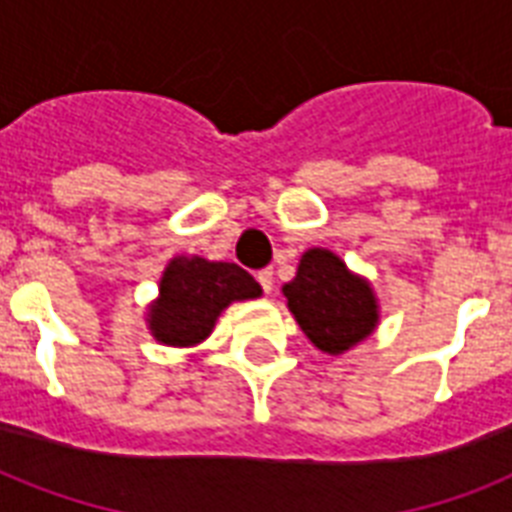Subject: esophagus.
<instances>
[{
	"label": "esophagus",
	"instance_id": "obj_1",
	"mask_svg": "<svg viewBox=\"0 0 512 512\" xmlns=\"http://www.w3.org/2000/svg\"><path fill=\"white\" fill-rule=\"evenodd\" d=\"M257 281H260V287H263V292L268 295L273 289V271L271 268H263V271H257Z\"/></svg>",
	"mask_w": 512,
	"mask_h": 512
}]
</instances>
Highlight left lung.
Wrapping results in <instances>:
<instances>
[{
    "instance_id": "obj_1",
    "label": "left lung",
    "mask_w": 512,
    "mask_h": 512,
    "mask_svg": "<svg viewBox=\"0 0 512 512\" xmlns=\"http://www.w3.org/2000/svg\"><path fill=\"white\" fill-rule=\"evenodd\" d=\"M284 297L308 340L332 356L364 340L377 324L369 284L353 276L329 249L305 252L297 276L284 284Z\"/></svg>"
}]
</instances>
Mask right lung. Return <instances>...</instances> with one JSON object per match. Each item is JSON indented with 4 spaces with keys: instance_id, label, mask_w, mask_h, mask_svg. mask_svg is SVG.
<instances>
[{
    "instance_id": "add662e5",
    "label": "right lung",
    "mask_w": 512,
    "mask_h": 512,
    "mask_svg": "<svg viewBox=\"0 0 512 512\" xmlns=\"http://www.w3.org/2000/svg\"><path fill=\"white\" fill-rule=\"evenodd\" d=\"M260 284L236 263L175 257L162 276L151 308V332L167 345H193L212 332L215 319L233 300L260 297Z\"/></svg>"
}]
</instances>
